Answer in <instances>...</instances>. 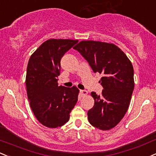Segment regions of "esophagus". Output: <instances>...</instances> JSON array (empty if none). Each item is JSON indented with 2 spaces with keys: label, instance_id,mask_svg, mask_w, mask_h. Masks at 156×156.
Masks as SVG:
<instances>
[{
  "label": "esophagus",
  "instance_id": "34e87169",
  "mask_svg": "<svg viewBox=\"0 0 156 156\" xmlns=\"http://www.w3.org/2000/svg\"><path fill=\"white\" fill-rule=\"evenodd\" d=\"M87 95V90H80V95L81 97H84Z\"/></svg>",
  "mask_w": 156,
  "mask_h": 156
}]
</instances>
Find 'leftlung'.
Masks as SVG:
<instances>
[{
    "instance_id": "8db88e82",
    "label": "left lung",
    "mask_w": 156,
    "mask_h": 156,
    "mask_svg": "<svg viewBox=\"0 0 156 156\" xmlns=\"http://www.w3.org/2000/svg\"><path fill=\"white\" fill-rule=\"evenodd\" d=\"M87 60L94 73L103 75L101 95L95 92L93 107L87 112L89 122L108 130L117 125L129 107L134 90V70L127 56L113 44L82 41L74 47Z\"/></svg>"
}]
</instances>
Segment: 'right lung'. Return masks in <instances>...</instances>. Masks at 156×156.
I'll return each instance as SVG.
<instances>
[{
  "mask_svg": "<svg viewBox=\"0 0 156 156\" xmlns=\"http://www.w3.org/2000/svg\"><path fill=\"white\" fill-rule=\"evenodd\" d=\"M78 40L49 39L31 55L27 65L26 86L32 112L43 125L56 128L64 125L78 101L76 87L58 86L61 60Z\"/></svg>",
  "mask_w": 156,
  "mask_h": 156,
  "instance_id": "obj_1",
  "label": "right lung"
}]
</instances>
